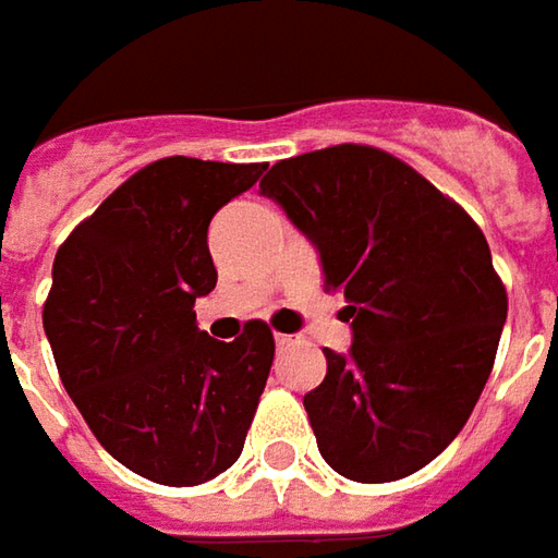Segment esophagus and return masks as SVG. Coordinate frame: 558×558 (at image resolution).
I'll return each instance as SVG.
<instances>
[{
    "mask_svg": "<svg viewBox=\"0 0 558 558\" xmlns=\"http://www.w3.org/2000/svg\"><path fill=\"white\" fill-rule=\"evenodd\" d=\"M275 342H278L280 349H287V345H293V342H296V337H287V333H278V337H275Z\"/></svg>",
    "mask_w": 558,
    "mask_h": 558,
    "instance_id": "esophagus-1",
    "label": "esophagus"
}]
</instances>
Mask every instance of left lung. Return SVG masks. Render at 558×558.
I'll use <instances>...</instances> for the list:
<instances>
[{"label": "left lung", "instance_id": "1", "mask_svg": "<svg viewBox=\"0 0 558 558\" xmlns=\"http://www.w3.org/2000/svg\"><path fill=\"white\" fill-rule=\"evenodd\" d=\"M259 187L312 238L324 290L349 302L352 352L324 349L327 376L305 395L317 451L364 485L423 470L466 426L507 320L482 228L371 145L280 160Z\"/></svg>", "mask_w": 558, "mask_h": 558}]
</instances>
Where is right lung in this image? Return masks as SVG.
<instances>
[{
    "label": "right lung",
    "mask_w": 558,
    "mask_h": 558,
    "mask_svg": "<svg viewBox=\"0 0 558 558\" xmlns=\"http://www.w3.org/2000/svg\"><path fill=\"white\" fill-rule=\"evenodd\" d=\"M265 163L163 157L129 175L61 243L43 327L64 389L113 460L194 488L241 457L275 361L265 320L234 342L197 330L216 287L209 219Z\"/></svg>",
    "instance_id": "obj_1"
}]
</instances>
